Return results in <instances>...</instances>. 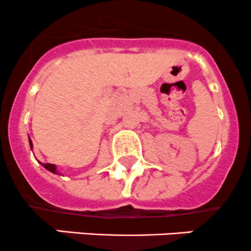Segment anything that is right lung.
I'll return each instance as SVG.
<instances>
[{"label":"right lung","instance_id":"add662e5","mask_svg":"<svg viewBox=\"0 0 251 251\" xmlns=\"http://www.w3.org/2000/svg\"><path fill=\"white\" fill-rule=\"evenodd\" d=\"M29 144H30V148H31V150H33V143H31V139L29 138ZM41 163V162H40ZM42 166H44L45 168H46V170H49L50 172H52V173H56V175H58V171L56 170V166L54 165H52V163H41Z\"/></svg>","mask_w":251,"mask_h":251}]
</instances>
